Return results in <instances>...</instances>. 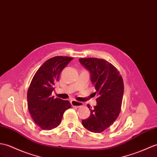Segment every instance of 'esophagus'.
Masks as SVG:
<instances>
[{
  "label": "esophagus",
  "mask_w": 157,
  "mask_h": 157,
  "mask_svg": "<svg viewBox=\"0 0 157 157\" xmlns=\"http://www.w3.org/2000/svg\"><path fill=\"white\" fill-rule=\"evenodd\" d=\"M71 104L73 105V106L76 107V108H79V107H82L83 105V103L81 102V101H76L75 100H73L71 101Z\"/></svg>",
  "instance_id": "1"
}]
</instances>
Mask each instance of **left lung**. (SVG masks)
<instances>
[{
    "instance_id": "left-lung-1",
    "label": "left lung",
    "mask_w": 157,
    "mask_h": 157,
    "mask_svg": "<svg viewBox=\"0 0 157 157\" xmlns=\"http://www.w3.org/2000/svg\"><path fill=\"white\" fill-rule=\"evenodd\" d=\"M79 61L90 74L91 82L95 85L98 98L97 104L90 116L82 122L85 128L92 132H101L117 119L121 110L124 94L122 76L114 65L107 61L98 58H81Z\"/></svg>"
}]
</instances>
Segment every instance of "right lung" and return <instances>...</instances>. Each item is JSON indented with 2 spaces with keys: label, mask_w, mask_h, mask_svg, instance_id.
I'll return each instance as SVG.
<instances>
[{
  "label": "right lung",
  "mask_w": 157,
  "mask_h": 157,
  "mask_svg": "<svg viewBox=\"0 0 157 157\" xmlns=\"http://www.w3.org/2000/svg\"><path fill=\"white\" fill-rule=\"evenodd\" d=\"M73 59L56 56L47 60L33 78L27 92V105L33 121L43 130H52L59 125L64 112L71 108L67 100L52 96L54 86L63 68Z\"/></svg>",
  "instance_id": "obj_1"
}]
</instances>
